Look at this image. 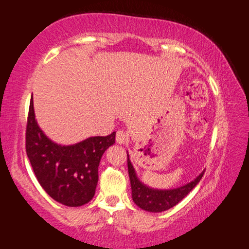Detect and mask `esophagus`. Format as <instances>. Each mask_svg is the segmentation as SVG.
<instances>
[{"mask_svg":"<svg viewBox=\"0 0 249 249\" xmlns=\"http://www.w3.org/2000/svg\"><path fill=\"white\" fill-rule=\"evenodd\" d=\"M116 142L118 144H125L127 142V135H126V133L124 131H117L116 133Z\"/></svg>","mask_w":249,"mask_h":249,"instance_id":"esophagus-1","label":"esophagus"}]
</instances>
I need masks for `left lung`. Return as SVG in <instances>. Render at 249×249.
Masks as SVG:
<instances>
[{"instance_id": "left-lung-1", "label": "left lung", "mask_w": 249, "mask_h": 249, "mask_svg": "<svg viewBox=\"0 0 249 249\" xmlns=\"http://www.w3.org/2000/svg\"><path fill=\"white\" fill-rule=\"evenodd\" d=\"M127 169L129 180H131L133 201L141 209L150 211V213H162V211L168 210L176 206L177 203H179L200 182L203 173H205V170H203L194 181L182 185V187L170 189V190H160V189L147 187V185L142 183V181H140L134 168H133L132 162L129 160L128 154Z\"/></svg>"}]
</instances>
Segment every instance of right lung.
<instances>
[{"label": "right lung", "mask_w": 249, "mask_h": 249, "mask_svg": "<svg viewBox=\"0 0 249 249\" xmlns=\"http://www.w3.org/2000/svg\"><path fill=\"white\" fill-rule=\"evenodd\" d=\"M113 132L92 136L72 145L51 141L36 121L33 99L30 102L25 148L39 183L51 198L68 207H80L90 201L98 182L101 159L115 143Z\"/></svg>", "instance_id": "add662e5"}]
</instances>
